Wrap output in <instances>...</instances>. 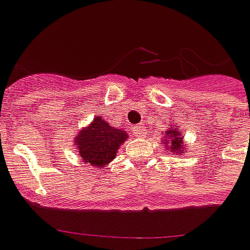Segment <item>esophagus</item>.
I'll use <instances>...</instances> for the list:
<instances>
[{
  "label": "esophagus",
  "instance_id": "34e87169",
  "mask_svg": "<svg viewBox=\"0 0 250 250\" xmlns=\"http://www.w3.org/2000/svg\"><path fill=\"white\" fill-rule=\"evenodd\" d=\"M133 133H135V136H138V138L145 136V125L140 124L138 126H135V128H133Z\"/></svg>",
  "mask_w": 250,
  "mask_h": 250
}]
</instances>
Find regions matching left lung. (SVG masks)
<instances>
[{
  "label": "left lung",
  "instance_id": "left-lung-1",
  "mask_svg": "<svg viewBox=\"0 0 250 250\" xmlns=\"http://www.w3.org/2000/svg\"><path fill=\"white\" fill-rule=\"evenodd\" d=\"M174 126H175V125H174ZM174 126H171V128L166 132L167 135L164 136L163 143H166V145H167L168 151H172L174 154H178V153L185 151V147H184L182 130L175 129Z\"/></svg>",
  "mask_w": 250,
  "mask_h": 250
}]
</instances>
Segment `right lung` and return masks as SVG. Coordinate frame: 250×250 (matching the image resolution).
Wrapping results in <instances>:
<instances>
[{"mask_svg":"<svg viewBox=\"0 0 250 250\" xmlns=\"http://www.w3.org/2000/svg\"><path fill=\"white\" fill-rule=\"evenodd\" d=\"M125 130L111 126L107 121L96 117L89 126L81 129L75 138V146L83 163L104 167L115 159L120 146L126 140Z\"/></svg>","mask_w":250,"mask_h":250,"instance_id":"add662e5","label":"right lung"}]
</instances>
